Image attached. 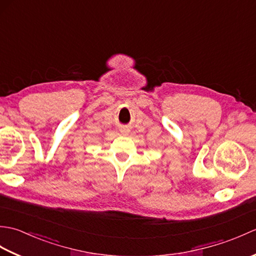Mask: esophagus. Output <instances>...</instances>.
<instances>
[{"instance_id": "esophagus-1", "label": "esophagus", "mask_w": 256, "mask_h": 256, "mask_svg": "<svg viewBox=\"0 0 256 256\" xmlns=\"http://www.w3.org/2000/svg\"><path fill=\"white\" fill-rule=\"evenodd\" d=\"M128 130H126V128H121V134L122 135H128Z\"/></svg>"}]
</instances>
